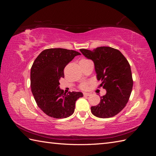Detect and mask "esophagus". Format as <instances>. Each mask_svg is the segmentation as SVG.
Here are the masks:
<instances>
[{"label": "esophagus", "instance_id": "obj_1", "mask_svg": "<svg viewBox=\"0 0 156 156\" xmlns=\"http://www.w3.org/2000/svg\"><path fill=\"white\" fill-rule=\"evenodd\" d=\"M83 95L85 96H89L91 95V93H90V92H84L83 93Z\"/></svg>", "mask_w": 156, "mask_h": 156}]
</instances>
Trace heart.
<instances>
[{
	"mask_svg": "<svg viewBox=\"0 0 156 156\" xmlns=\"http://www.w3.org/2000/svg\"><path fill=\"white\" fill-rule=\"evenodd\" d=\"M87 87H88V84L87 83H83L81 84V88L83 90H85L87 88Z\"/></svg>",
	"mask_w": 156,
	"mask_h": 156,
	"instance_id": "b5f03b06",
	"label": "heart"
}]
</instances>
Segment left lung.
I'll return each instance as SVG.
<instances>
[{
    "label": "left lung",
    "instance_id": "1",
    "mask_svg": "<svg viewBox=\"0 0 156 156\" xmlns=\"http://www.w3.org/2000/svg\"><path fill=\"white\" fill-rule=\"evenodd\" d=\"M81 53L93 61L100 87L106 90L98 105L91 107L92 114L107 119L116 115L126 107L133 88L130 65L121 52L110 47L93 51L81 49Z\"/></svg>",
    "mask_w": 156,
    "mask_h": 156
}]
</instances>
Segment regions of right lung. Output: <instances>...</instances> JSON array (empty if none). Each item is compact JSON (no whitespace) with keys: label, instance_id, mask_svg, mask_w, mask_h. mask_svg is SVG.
Returning a JSON list of instances; mask_svg holds the SVG:
<instances>
[{"label":"right lung","instance_id":"right-lung-1","mask_svg":"<svg viewBox=\"0 0 156 156\" xmlns=\"http://www.w3.org/2000/svg\"><path fill=\"white\" fill-rule=\"evenodd\" d=\"M81 53L62 48L48 49L37 56L30 70V87L37 106L47 115L64 119L72 115L75 102L83 96L81 92L64 93L60 79L64 77V68Z\"/></svg>","mask_w":156,"mask_h":156}]
</instances>
